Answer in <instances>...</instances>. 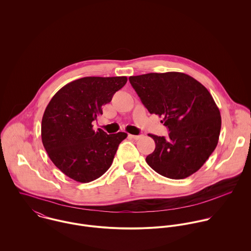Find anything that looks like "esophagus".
<instances>
[{
  "label": "esophagus",
  "mask_w": 251,
  "mask_h": 251,
  "mask_svg": "<svg viewBox=\"0 0 251 251\" xmlns=\"http://www.w3.org/2000/svg\"><path fill=\"white\" fill-rule=\"evenodd\" d=\"M128 136H129L130 138L134 139V140H138V139H140V138L142 137V135H132V134H129Z\"/></svg>",
  "instance_id": "1"
}]
</instances>
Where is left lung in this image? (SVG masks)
I'll return each instance as SVG.
<instances>
[{
	"instance_id": "left-lung-1",
	"label": "left lung",
	"mask_w": 251,
	"mask_h": 251,
	"mask_svg": "<svg viewBox=\"0 0 251 251\" xmlns=\"http://www.w3.org/2000/svg\"><path fill=\"white\" fill-rule=\"evenodd\" d=\"M129 82L151 114L162 117L168 137L150 134L154 151L146 161L169 179L187 178L198 171L218 142L219 109L209 91L181 72L130 76Z\"/></svg>"
}]
</instances>
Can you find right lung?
I'll return each mask as SVG.
<instances>
[{
  "instance_id": "right-lung-1",
  "label": "right lung",
  "mask_w": 251,
  "mask_h": 251,
  "mask_svg": "<svg viewBox=\"0 0 251 251\" xmlns=\"http://www.w3.org/2000/svg\"><path fill=\"white\" fill-rule=\"evenodd\" d=\"M127 81L126 76L84 77L59 90L44 111L41 140L52 162L68 177L90 182L111 166L125 132L93 129L102 106Z\"/></svg>"
}]
</instances>
